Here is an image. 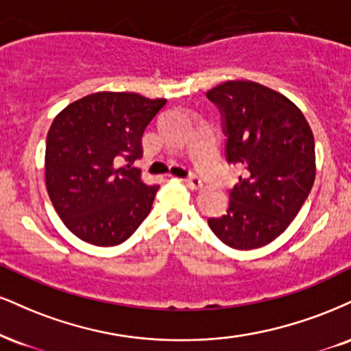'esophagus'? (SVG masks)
<instances>
[{
	"label": "esophagus",
	"instance_id": "1",
	"mask_svg": "<svg viewBox=\"0 0 351 351\" xmlns=\"http://www.w3.org/2000/svg\"><path fill=\"white\" fill-rule=\"evenodd\" d=\"M183 181H184V184H186V186L191 188V189H201L202 188V181H201V178H197V176H189V178L183 180Z\"/></svg>",
	"mask_w": 351,
	"mask_h": 351
}]
</instances>
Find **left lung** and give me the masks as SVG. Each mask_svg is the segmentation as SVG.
<instances>
[{
	"label": "left lung",
	"mask_w": 351,
	"mask_h": 351,
	"mask_svg": "<svg viewBox=\"0 0 351 351\" xmlns=\"http://www.w3.org/2000/svg\"><path fill=\"white\" fill-rule=\"evenodd\" d=\"M223 116L227 162L242 170L210 230L235 250L268 245L288 229L315 180V143L301 109L281 93L247 80L209 90Z\"/></svg>",
	"instance_id": "8db88e82"
}]
</instances>
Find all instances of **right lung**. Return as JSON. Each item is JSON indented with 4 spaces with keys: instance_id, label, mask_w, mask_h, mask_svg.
I'll use <instances>...</instances> for the list:
<instances>
[{
    "instance_id": "obj_1",
    "label": "right lung",
    "mask_w": 351,
    "mask_h": 351,
    "mask_svg": "<svg viewBox=\"0 0 351 351\" xmlns=\"http://www.w3.org/2000/svg\"><path fill=\"white\" fill-rule=\"evenodd\" d=\"M165 103L99 91L55 116L45 143V186L66 229L83 242L119 245L149 216L158 186L143 183L132 163L142 157L143 130Z\"/></svg>"
}]
</instances>
